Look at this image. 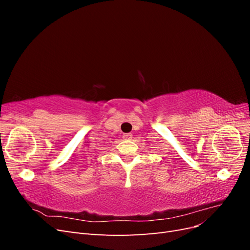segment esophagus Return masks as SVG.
Returning <instances> with one entry per match:
<instances>
[{"label":"esophagus","instance_id":"esophagus-1","mask_svg":"<svg viewBox=\"0 0 250 250\" xmlns=\"http://www.w3.org/2000/svg\"><path fill=\"white\" fill-rule=\"evenodd\" d=\"M123 139L124 140H131L132 134L131 133H125V134H123Z\"/></svg>","mask_w":250,"mask_h":250}]
</instances>
